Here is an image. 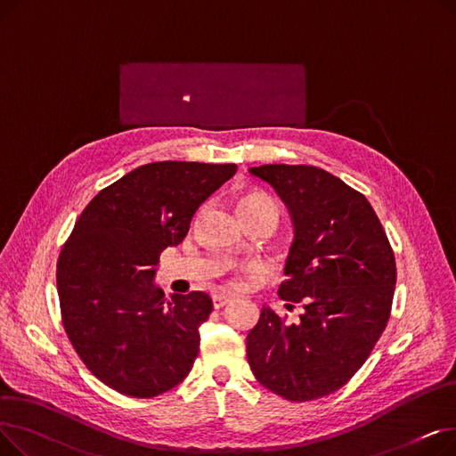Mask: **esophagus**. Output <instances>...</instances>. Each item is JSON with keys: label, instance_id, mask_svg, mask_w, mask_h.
I'll return each mask as SVG.
<instances>
[{"label": "esophagus", "instance_id": "esophagus-1", "mask_svg": "<svg viewBox=\"0 0 456 456\" xmlns=\"http://www.w3.org/2000/svg\"><path fill=\"white\" fill-rule=\"evenodd\" d=\"M232 301V296H225V294H214L212 296V305L214 308H224L225 305H229Z\"/></svg>", "mask_w": 456, "mask_h": 456}]
</instances>
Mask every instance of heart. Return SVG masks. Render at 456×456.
<instances>
[{"label": "heart", "mask_w": 456, "mask_h": 456, "mask_svg": "<svg viewBox=\"0 0 456 456\" xmlns=\"http://www.w3.org/2000/svg\"><path fill=\"white\" fill-rule=\"evenodd\" d=\"M240 208H242V214L256 212V210H273V212H277L275 203L266 194H260V191H253V194L246 196ZM238 281H240V277L234 275L232 284H238Z\"/></svg>", "instance_id": "b5f03b06"}]
</instances>
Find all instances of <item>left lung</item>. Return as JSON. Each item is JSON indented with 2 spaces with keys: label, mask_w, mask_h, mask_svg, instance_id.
<instances>
[{
  "label": "left lung",
  "mask_w": 456,
  "mask_h": 456,
  "mask_svg": "<svg viewBox=\"0 0 456 456\" xmlns=\"http://www.w3.org/2000/svg\"><path fill=\"white\" fill-rule=\"evenodd\" d=\"M249 172L289 208L294 242L281 299L299 303L286 323L262 306L248 334V362L262 387L289 401L342 388L385 330L395 290L392 246L370 201L316 166L265 164Z\"/></svg>",
  "instance_id": "left-lung-1"
}]
</instances>
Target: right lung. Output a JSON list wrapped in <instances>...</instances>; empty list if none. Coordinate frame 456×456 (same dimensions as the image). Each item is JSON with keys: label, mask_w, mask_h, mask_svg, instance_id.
<instances>
[{"label": "right lung", "mask_w": 456, "mask_h": 456, "mask_svg": "<svg viewBox=\"0 0 456 456\" xmlns=\"http://www.w3.org/2000/svg\"><path fill=\"white\" fill-rule=\"evenodd\" d=\"M234 174L236 164H143L86 205L62 246L64 330L92 375L118 394L160 395L194 366L212 299L164 297L153 279L159 255L184 240L198 208Z\"/></svg>", "instance_id": "right-lung-1"}]
</instances>
